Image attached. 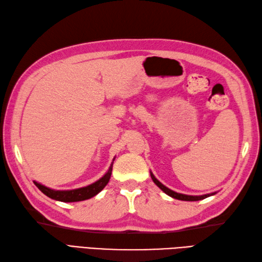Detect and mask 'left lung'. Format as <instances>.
I'll return each mask as SVG.
<instances>
[{
    "instance_id": "8db88e82",
    "label": "left lung",
    "mask_w": 262,
    "mask_h": 262,
    "mask_svg": "<svg viewBox=\"0 0 262 262\" xmlns=\"http://www.w3.org/2000/svg\"><path fill=\"white\" fill-rule=\"evenodd\" d=\"M150 178H151V180H153L154 183L157 186H159L164 193H166L167 195H169V196L173 198V199H176V200H181V201H200V200H203L205 198H209L211 195H214V194L216 193V192H214V193H210V194H204V195H186V194H182V193H178V192H174L172 190H169L168 187H166L165 185H163L161 182L155 178L154 174L151 173V172H150Z\"/></svg>"
}]
</instances>
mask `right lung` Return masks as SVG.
<instances>
[{"label": "right lung", "mask_w": 262, "mask_h": 262, "mask_svg": "<svg viewBox=\"0 0 262 262\" xmlns=\"http://www.w3.org/2000/svg\"><path fill=\"white\" fill-rule=\"evenodd\" d=\"M113 163H112V165L109 166V169L107 171V173L103 175L101 179L96 181L95 183L90 184L88 186L76 188V190L56 191V190H52V188H49L45 185L38 183V182H34V184L42 193L46 194L47 196H49L50 199H53V200L61 201V202H79V201H84V200H88L90 198L97 195V194H98L102 190V188L108 184L109 179H111V175H112V171H113Z\"/></svg>", "instance_id": "add662e5"}]
</instances>
